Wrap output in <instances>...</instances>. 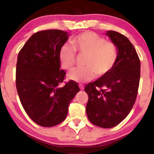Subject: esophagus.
I'll return each instance as SVG.
<instances>
[{"label": "esophagus", "instance_id": "esophagus-1", "mask_svg": "<svg viewBox=\"0 0 154 154\" xmlns=\"http://www.w3.org/2000/svg\"><path fill=\"white\" fill-rule=\"evenodd\" d=\"M79 87L80 88V90H84V86H83L82 84H79Z\"/></svg>", "mask_w": 154, "mask_h": 154}]
</instances>
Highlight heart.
I'll list each match as a JSON object with an SVG mask.
<instances>
[{
  "label": "heart",
  "mask_w": 154,
  "mask_h": 154,
  "mask_svg": "<svg viewBox=\"0 0 154 154\" xmlns=\"http://www.w3.org/2000/svg\"><path fill=\"white\" fill-rule=\"evenodd\" d=\"M71 45L64 44L59 53L61 66L65 69L73 67L76 61V52L85 55V66L75 68L68 74L69 78L77 82L91 80L95 74L101 77L111 71L118 58V49L112 42L106 41L102 37L93 32H84L71 40Z\"/></svg>",
  "instance_id": "b5f03b06"
}]
</instances>
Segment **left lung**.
<instances>
[{
  "label": "left lung",
  "instance_id": "left-lung-1",
  "mask_svg": "<svg viewBox=\"0 0 154 154\" xmlns=\"http://www.w3.org/2000/svg\"><path fill=\"white\" fill-rule=\"evenodd\" d=\"M118 49V58L106 75L88 83L86 113L90 122L103 128L119 125L131 111L138 91L140 61L133 45L125 35L108 31Z\"/></svg>",
  "mask_w": 154,
  "mask_h": 154
}]
</instances>
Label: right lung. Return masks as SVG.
<instances>
[{
	"mask_svg": "<svg viewBox=\"0 0 154 154\" xmlns=\"http://www.w3.org/2000/svg\"><path fill=\"white\" fill-rule=\"evenodd\" d=\"M68 38V32L59 29L38 32L19 53L16 69L17 93L27 115L42 127L62 122L70 102L79 91L73 80L59 87L66 72L60 69L59 53Z\"/></svg>",
	"mask_w": 154,
	"mask_h": 154,
	"instance_id": "1",
	"label": "right lung"
}]
</instances>
